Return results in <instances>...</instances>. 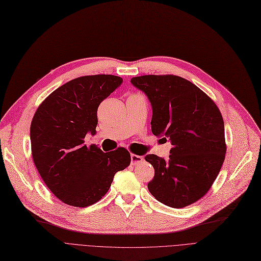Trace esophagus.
Listing matches in <instances>:
<instances>
[{
	"label": "esophagus",
	"mask_w": 261,
	"mask_h": 261,
	"mask_svg": "<svg viewBox=\"0 0 261 261\" xmlns=\"http://www.w3.org/2000/svg\"><path fill=\"white\" fill-rule=\"evenodd\" d=\"M144 160V158L142 155H138V154H131V164L132 165H138V164L142 163Z\"/></svg>",
	"instance_id": "obj_1"
}]
</instances>
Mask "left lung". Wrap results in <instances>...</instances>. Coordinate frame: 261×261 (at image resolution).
<instances>
[{"mask_svg": "<svg viewBox=\"0 0 261 261\" xmlns=\"http://www.w3.org/2000/svg\"><path fill=\"white\" fill-rule=\"evenodd\" d=\"M131 84L151 102L152 133L166 136L172 145L168 160L146 155L154 168L148 189L167 206H188L207 194L225 159L220 110L193 82L179 76L145 75L133 77Z\"/></svg>", "mask_w": 261, "mask_h": 261, "instance_id": "obj_1", "label": "left lung"}]
</instances>
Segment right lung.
<instances>
[{"label": "right lung", "instance_id": "obj_1", "mask_svg": "<svg viewBox=\"0 0 261 261\" xmlns=\"http://www.w3.org/2000/svg\"><path fill=\"white\" fill-rule=\"evenodd\" d=\"M122 79L114 75L75 78L41 102L31 125L35 166L51 193L63 203L87 207L98 202L114 174L130 165L126 148L103 152L87 146V133H96L97 109Z\"/></svg>", "mask_w": 261, "mask_h": 261}]
</instances>
